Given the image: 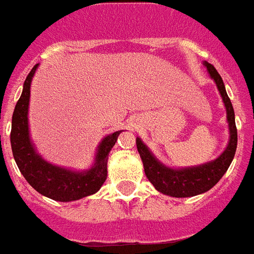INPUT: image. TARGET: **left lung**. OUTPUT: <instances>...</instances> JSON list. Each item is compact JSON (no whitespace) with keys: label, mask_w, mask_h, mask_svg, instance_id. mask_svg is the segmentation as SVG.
I'll return each instance as SVG.
<instances>
[{"label":"left lung","mask_w":254,"mask_h":254,"mask_svg":"<svg viewBox=\"0 0 254 254\" xmlns=\"http://www.w3.org/2000/svg\"><path fill=\"white\" fill-rule=\"evenodd\" d=\"M210 77L214 79L216 88L219 90L223 104L226 108V118L229 125V142L226 149L223 150L218 158L208 161L205 164L196 166H187V168H170L162 164L155 157L147 146L143 143L140 138H136V147L139 153L143 168H145L146 177L154 186V188L164 195L172 197H190V196L200 195L210 190L221 180L226 170L229 169L231 161L234 158L237 150V127L234 109L231 105L229 96L226 93L223 79L216 71V68L208 62H203Z\"/></svg>","instance_id":"1"}]
</instances>
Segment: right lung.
Segmentation results:
<instances>
[{"label": "right lung", "mask_w": 254, "mask_h": 254, "mask_svg": "<svg viewBox=\"0 0 254 254\" xmlns=\"http://www.w3.org/2000/svg\"><path fill=\"white\" fill-rule=\"evenodd\" d=\"M39 64H35L24 81L23 93L12 116L10 145L14 161L28 184L40 195L57 201H74L96 193L107 180V162L122 131L107 135L100 142L92 166L86 170L54 165L39 154L29 136L28 109L31 82Z\"/></svg>", "instance_id": "1"}]
</instances>
